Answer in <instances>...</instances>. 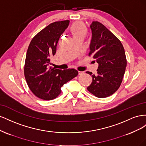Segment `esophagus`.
Wrapping results in <instances>:
<instances>
[{"label":"esophagus","mask_w":146,"mask_h":146,"mask_svg":"<svg viewBox=\"0 0 146 146\" xmlns=\"http://www.w3.org/2000/svg\"><path fill=\"white\" fill-rule=\"evenodd\" d=\"M83 73H84V72H83V71H78V75H79V76H80V75L83 74Z\"/></svg>","instance_id":"34e87169"}]
</instances>
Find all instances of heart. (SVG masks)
Here are the masks:
<instances>
[{
	"mask_svg": "<svg viewBox=\"0 0 146 146\" xmlns=\"http://www.w3.org/2000/svg\"><path fill=\"white\" fill-rule=\"evenodd\" d=\"M70 32H71L74 38L78 36L85 37L87 32V30L84 25L81 22H77L73 24L70 27Z\"/></svg>",
	"mask_w": 146,
	"mask_h": 146,
	"instance_id": "heart-1",
	"label": "heart"
}]
</instances>
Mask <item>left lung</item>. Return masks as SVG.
<instances>
[{
    "instance_id": "obj_1",
    "label": "left lung",
    "mask_w": 146,
    "mask_h": 146,
    "mask_svg": "<svg viewBox=\"0 0 146 146\" xmlns=\"http://www.w3.org/2000/svg\"><path fill=\"white\" fill-rule=\"evenodd\" d=\"M92 37L89 55L99 64L97 74L87 71L92 77L87 90L99 98L114 94L120 86L125 71L127 60L125 50L119 39L98 21L90 25Z\"/></svg>"
}]
</instances>
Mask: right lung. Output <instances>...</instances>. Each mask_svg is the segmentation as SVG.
<instances>
[{
  "instance_id": "obj_1",
  "label": "right lung",
  "mask_w": 146,
  "mask_h": 146,
  "mask_svg": "<svg viewBox=\"0 0 146 146\" xmlns=\"http://www.w3.org/2000/svg\"><path fill=\"white\" fill-rule=\"evenodd\" d=\"M69 21L53 23L40 31L31 41L26 54L24 76L33 93L43 100L56 98L64 84L76 77V69H55L49 67L50 58L54 55L57 43Z\"/></svg>"
}]
</instances>
